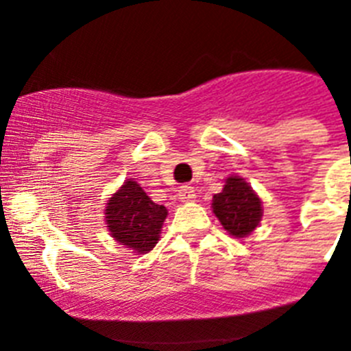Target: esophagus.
I'll return each instance as SVG.
<instances>
[{
  "instance_id": "34e87169",
  "label": "esophagus",
  "mask_w": 351,
  "mask_h": 351,
  "mask_svg": "<svg viewBox=\"0 0 351 351\" xmlns=\"http://www.w3.org/2000/svg\"><path fill=\"white\" fill-rule=\"evenodd\" d=\"M178 197H179V200H181V202H193L197 195H195L193 186L184 184V186H181V188H179V190H178Z\"/></svg>"
}]
</instances>
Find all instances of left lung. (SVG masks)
<instances>
[{
    "instance_id": "obj_1",
    "label": "left lung",
    "mask_w": 351,
    "mask_h": 351,
    "mask_svg": "<svg viewBox=\"0 0 351 351\" xmlns=\"http://www.w3.org/2000/svg\"><path fill=\"white\" fill-rule=\"evenodd\" d=\"M213 213L232 237H247L262 221V200L239 176L226 179L221 193L213 197Z\"/></svg>"
}]
</instances>
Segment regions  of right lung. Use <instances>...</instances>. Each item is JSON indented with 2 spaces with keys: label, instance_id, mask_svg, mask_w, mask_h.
Masks as SVG:
<instances>
[{
  "label": "right lung",
  "instance_id": "1",
  "mask_svg": "<svg viewBox=\"0 0 351 351\" xmlns=\"http://www.w3.org/2000/svg\"><path fill=\"white\" fill-rule=\"evenodd\" d=\"M167 214L165 206L154 204L137 181L128 179L108 198L105 221L121 246L130 247L133 253H147L160 241Z\"/></svg>",
  "mask_w": 351,
  "mask_h": 351
}]
</instances>
